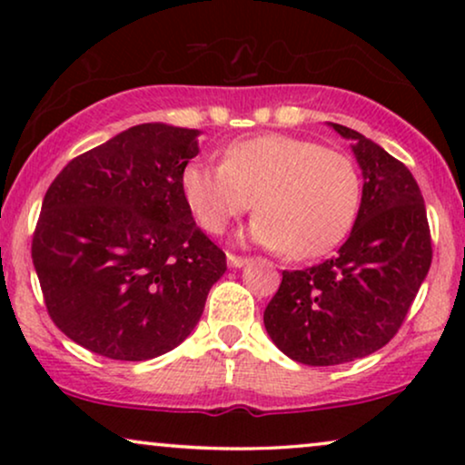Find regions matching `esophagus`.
I'll use <instances>...</instances> for the list:
<instances>
[{
    "instance_id": "esophagus-1",
    "label": "esophagus",
    "mask_w": 465,
    "mask_h": 465,
    "mask_svg": "<svg viewBox=\"0 0 465 465\" xmlns=\"http://www.w3.org/2000/svg\"><path fill=\"white\" fill-rule=\"evenodd\" d=\"M226 260H228V266H231V269H241V266L247 264V258L234 256V253H228Z\"/></svg>"
}]
</instances>
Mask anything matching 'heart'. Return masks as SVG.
Instances as JSON below:
<instances>
[{"label": "heart", "mask_w": 465, "mask_h": 465, "mask_svg": "<svg viewBox=\"0 0 465 465\" xmlns=\"http://www.w3.org/2000/svg\"><path fill=\"white\" fill-rule=\"evenodd\" d=\"M182 193L209 232L253 205L260 213L247 237L296 258L326 253L345 237L360 205V177L351 158L311 139L266 133L228 145L222 164L188 163Z\"/></svg>", "instance_id": "b5f03b06"}]
</instances>
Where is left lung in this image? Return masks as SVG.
Instances as JSON below:
<instances>
[{
    "label": "left lung",
    "instance_id": "obj_1",
    "mask_svg": "<svg viewBox=\"0 0 465 465\" xmlns=\"http://www.w3.org/2000/svg\"><path fill=\"white\" fill-rule=\"evenodd\" d=\"M328 126L351 142L364 177L358 218L334 258L283 271L264 309L271 341L307 366L345 364L385 347L431 264L428 213L411 171L361 133Z\"/></svg>",
    "mask_w": 465,
    "mask_h": 465
}]
</instances>
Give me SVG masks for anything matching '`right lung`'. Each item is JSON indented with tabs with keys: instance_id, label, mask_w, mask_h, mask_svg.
<instances>
[{
	"instance_id": "right-lung-1",
	"label": "right lung",
	"mask_w": 465,
	"mask_h": 465,
	"mask_svg": "<svg viewBox=\"0 0 465 465\" xmlns=\"http://www.w3.org/2000/svg\"><path fill=\"white\" fill-rule=\"evenodd\" d=\"M201 131L131 126L54 177L31 258L56 328L88 351L143 361L199 323L226 256L196 226L182 171Z\"/></svg>"
}]
</instances>
